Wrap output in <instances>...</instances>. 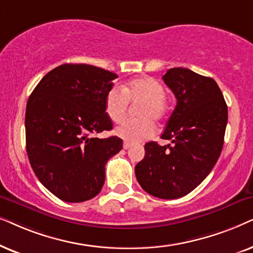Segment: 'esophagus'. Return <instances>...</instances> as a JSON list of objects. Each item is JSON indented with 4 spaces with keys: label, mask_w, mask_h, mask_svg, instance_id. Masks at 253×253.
<instances>
[{
    "label": "esophagus",
    "mask_w": 253,
    "mask_h": 253,
    "mask_svg": "<svg viewBox=\"0 0 253 253\" xmlns=\"http://www.w3.org/2000/svg\"><path fill=\"white\" fill-rule=\"evenodd\" d=\"M130 146H132V143H130V142H127V141H125L124 144H123L124 149H128V148H130Z\"/></svg>",
    "instance_id": "1"
}]
</instances>
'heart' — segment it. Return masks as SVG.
Here are the masks:
<instances>
[{
  "instance_id": "b5f03b06",
  "label": "heart",
  "mask_w": 253,
  "mask_h": 253,
  "mask_svg": "<svg viewBox=\"0 0 253 253\" xmlns=\"http://www.w3.org/2000/svg\"><path fill=\"white\" fill-rule=\"evenodd\" d=\"M166 90L151 77H139L130 81L123 90L112 87L105 97V113L113 123H120L126 117L128 102L135 109L136 119L125 120L116 128V134L129 142H142L155 134L153 120H161L167 112Z\"/></svg>"
}]
</instances>
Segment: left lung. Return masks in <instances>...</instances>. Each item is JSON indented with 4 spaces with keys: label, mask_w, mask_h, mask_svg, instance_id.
<instances>
[{
    "label": "left lung",
    "mask_w": 253,
    "mask_h": 253,
    "mask_svg": "<svg viewBox=\"0 0 253 253\" xmlns=\"http://www.w3.org/2000/svg\"><path fill=\"white\" fill-rule=\"evenodd\" d=\"M177 99L162 139L171 144H144L146 155L135 167L147 193L178 199L203 183L223 147L228 107L217 83L186 68H171L163 76Z\"/></svg>",
    "instance_id": "8db88e82"
}]
</instances>
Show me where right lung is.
<instances>
[{
	"label": "right lung",
	"instance_id": "1",
	"mask_svg": "<svg viewBox=\"0 0 253 253\" xmlns=\"http://www.w3.org/2000/svg\"><path fill=\"white\" fill-rule=\"evenodd\" d=\"M118 75L84 63H65L42 77L25 112L26 151L36 176L66 203L96 197L105 181L107 161L123 149L111 130L105 97Z\"/></svg>",
	"mask_w": 253,
	"mask_h": 253
}]
</instances>
